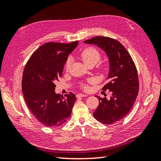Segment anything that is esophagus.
<instances>
[{"label":"esophagus","mask_w":161,"mask_h":161,"mask_svg":"<svg viewBox=\"0 0 161 161\" xmlns=\"http://www.w3.org/2000/svg\"><path fill=\"white\" fill-rule=\"evenodd\" d=\"M87 95H85V94H82V93H80V94H78L76 95L77 97H86Z\"/></svg>","instance_id":"34e87169"}]
</instances>
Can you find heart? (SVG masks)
I'll return each instance as SVG.
<instances>
[{
  "mask_svg": "<svg viewBox=\"0 0 161 161\" xmlns=\"http://www.w3.org/2000/svg\"><path fill=\"white\" fill-rule=\"evenodd\" d=\"M80 56L82 60L83 61V62L85 63V64L86 66H88L89 64H93V65L96 64L97 63L101 60V58L100 52L93 47H89L85 48V50H83L81 52ZM71 62H72L71 58H68V60L66 62V65H65L66 70H69L70 69ZM89 82H91L92 80H89ZM82 88L85 90L88 89V86L85 84H82Z\"/></svg>",
  "mask_w": 161,
  "mask_h": 161,
  "instance_id": "b5f03b06",
  "label": "heart"
}]
</instances>
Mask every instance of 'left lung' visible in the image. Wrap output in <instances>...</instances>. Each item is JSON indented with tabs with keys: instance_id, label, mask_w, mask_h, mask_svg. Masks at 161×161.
I'll list each match as a JSON object with an SVG mask.
<instances>
[{
	"instance_id": "obj_1",
	"label": "left lung",
	"mask_w": 161,
	"mask_h": 161,
	"mask_svg": "<svg viewBox=\"0 0 161 161\" xmlns=\"http://www.w3.org/2000/svg\"><path fill=\"white\" fill-rule=\"evenodd\" d=\"M84 42L101 47L109 58L108 82L102 90H109L111 96L109 100L96 96L99 104L93 115L97 121L110 125L123 119L132 108L139 91L137 70L130 53L118 40L96 36Z\"/></svg>"
}]
</instances>
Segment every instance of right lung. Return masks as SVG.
Returning a JSON list of instances; mask_svg holds the SVG:
<instances>
[{"mask_svg":"<svg viewBox=\"0 0 161 161\" xmlns=\"http://www.w3.org/2000/svg\"><path fill=\"white\" fill-rule=\"evenodd\" d=\"M78 43H46L33 53L24 69L25 103L39 122L47 127L60 126L70 117L76 96L71 92L64 97L56 94L54 82L61 77L68 56Z\"/></svg>","mask_w":161,"mask_h":161,"instance_id":"obj_1","label":"right lung"}]
</instances>
